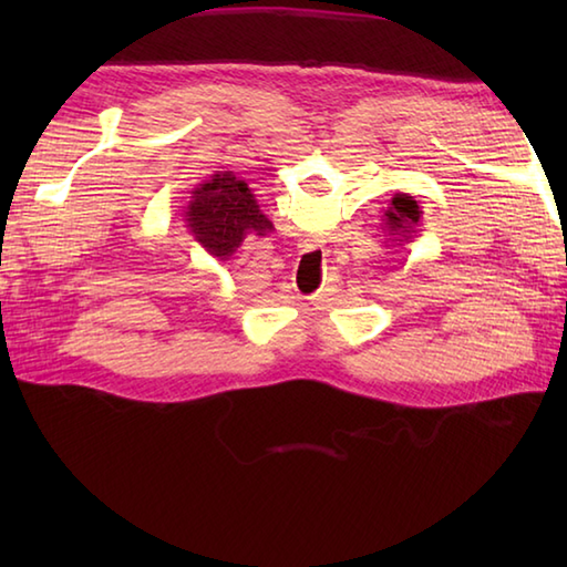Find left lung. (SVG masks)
I'll use <instances>...</instances> for the list:
<instances>
[{
    "mask_svg": "<svg viewBox=\"0 0 567 567\" xmlns=\"http://www.w3.org/2000/svg\"><path fill=\"white\" fill-rule=\"evenodd\" d=\"M421 207L414 197L404 195V192H396L390 199V207L382 214V234L388 236L384 244L392 246H404L414 244V238L421 236Z\"/></svg>",
    "mask_w": 567,
    "mask_h": 567,
    "instance_id": "1",
    "label": "left lung"
}]
</instances>
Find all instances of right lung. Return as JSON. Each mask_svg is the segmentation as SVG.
I'll return each mask as SVG.
<instances>
[{
    "label": "right lung",
    "instance_id": "obj_1",
    "mask_svg": "<svg viewBox=\"0 0 567 567\" xmlns=\"http://www.w3.org/2000/svg\"><path fill=\"white\" fill-rule=\"evenodd\" d=\"M185 226L216 260L231 258L248 234L265 236L275 231L250 187L228 171L214 173L192 189L185 207Z\"/></svg>",
    "mask_w": 567,
    "mask_h": 567
}]
</instances>
